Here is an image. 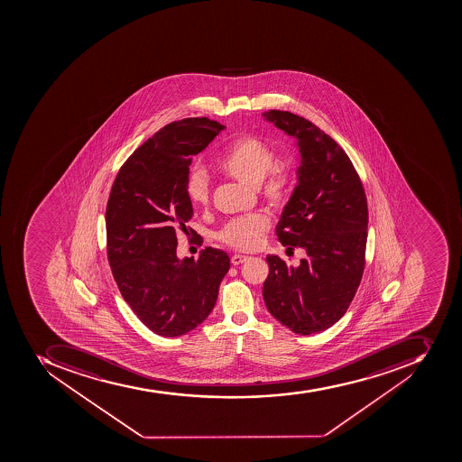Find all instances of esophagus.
Returning a JSON list of instances; mask_svg holds the SVG:
<instances>
[{
  "label": "esophagus",
  "mask_w": 462,
  "mask_h": 462,
  "mask_svg": "<svg viewBox=\"0 0 462 462\" xmlns=\"http://www.w3.org/2000/svg\"><path fill=\"white\" fill-rule=\"evenodd\" d=\"M248 255H243V254H234L233 257H231V263H233L234 265L243 264V263L247 262Z\"/></svg>",
  "instance_id": "1"
}]
</instances>
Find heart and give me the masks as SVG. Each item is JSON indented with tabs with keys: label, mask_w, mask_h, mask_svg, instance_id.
Instances as JSON below:
<instances>
[{
	"label": "heart",
	"mask_w": 462,
	"mask_h": 462,
	"mask_svg": "<svg viewBox=\"0 0 462 462\" xmlns=\"http://www.w3.org/2000/svg\"><path fill=\"white\" fill-rule=\"evenodd\" d=\"M276 162L274 150L262 138L241 135L236 138L224 156L219 159V171L226 175L258 188L270 207L280 208L286 202L291 183V171L286 168H273ZM188 195L193 204L205 205L209 199V182L202 169H195L188 179ZM269 228V219L263 214L245 215L226 222L218 238L236 250H254L262 243Z\"/></svg>",
	"instance_id": "heart-1"
}]
</instances>
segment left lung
<instances>
[{"label": "left lung", "instance_id": "1", "mask_svg": "<svg viewBox=\"0 0 462 462\" xmlns=\"http://www.w3.org/2000/svg\"><path fill=\"white\" fill-rule=\"evenodd\" d=\"M296 140V186L276 234L287 250L303 248L300 264L267 255L265 306L294 334L325 331L348 310L364 272L368 208L360 178L346 152L303 116L272 109L263 114Z\"/></svg>", "mask_w": 462, "mask_h": 462}]
</instances>
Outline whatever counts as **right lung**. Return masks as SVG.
Segmentation results:
<instances>
[{"label":"right lung","instance_id":"add662e5","mask_svg":"<svg viewBox=\"0 0 462 462\" xmlns=\"http://www.w3.org/2000/svg\"><path fill=\"white\" fill-rule=\"evenodd\" d=\"M224 128L205 116L168 124L128 157L109 193L106 250L116 286L138 319L168 338L207 319L229 270L218 248L200 251L197 262L176 253V233L193 215L190 162Z\"/></svg>","mask_w":462,"mask_h":462}]
</instances>
